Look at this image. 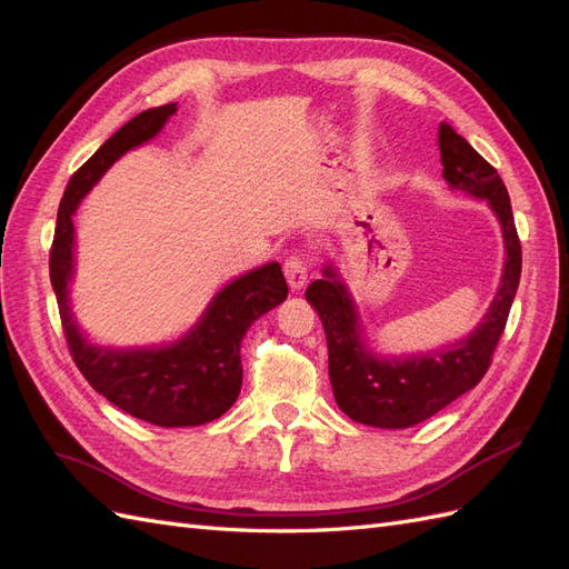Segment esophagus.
<instances>
[{
  "label": "esophagus",
  "mask_w": 569,
  "mask_h": 569,
  "mask_svg": "<svg viewBox=\"0 0 569 569\" xmlns=\"http://www.w3.org/2000/svg\"><path fill=\"white\" fill-rule=\"evenodd\" d=\"M284 274H287L289 287L295 289V291H299L308 282V268H306V263L301 261L299 256H289L287 258V261H284Z\"/></svg>",
  "instance_id": "1"
}]
</instances>
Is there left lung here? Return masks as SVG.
<instances>
[{
	"label": "left lung",
	"instance_id": "left-lung-1",
	"mask_svg": "<svg viewBox=\"0 0 569 569\" xmlns=\"http://www.w3.org/2000/svg\"><path fill=\"white\" fill-rule=\"evenodd\" d=\"M439 151L443 180L449 187L487 199L501 222L506 242L501 287L487 316L465 339L439 351L385 358L366 347L363 327L349 289L343 287L332 266H325L322 280L311 282L306 299L316 308L325 327L335 401L360 425L382 429L412 427L477 387L491 366V356L506 330L515 291L520 284L522 247L501 176L449 123L439 126Z\"/></svg>",
	"mask_w": 569,
	"mask_h": 569
}]
</instances>
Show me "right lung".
<instances>
[{"mask_svg": "<svg viewBox=\"0 0 569 569\" xmlns=\"http://www.w3.org/2000/svg\"><path fill=\"white\" fill-rule=\"evenodd\" d=\"M176 111L178 104H166L137 113L76 170L59 203L49 278L68 351L92 389L137 420L159 427H194L220 418L237 401L242 389L239 343L253 320L287 299L280 263L256 268L222 287L192 330L168 347H94L78 330L68 306V282L76 266V209L116 159L149 142Z\"/></svg>", "mask_w": 569, "mask_h": 569, "instance_id": "add662e5", "label": "right lung"}]
</instances>
